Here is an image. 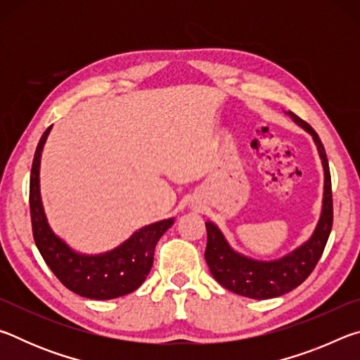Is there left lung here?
<instances>
[{
  "mask_svg": "<svg viewBox=\"0 0 360 360\" xmlns=\"http://www.w3.org/2000/svg\"><path fill=\"white\" fill-rule=\"evenodd\" d=\"M289 115L297 125H300L313 136L316 146H318L322 167H324L326 178L322 214L311 238L300 248H297L294 252L284 255L283 259L259 262L236 254L225 241L221 230L212 222H205L206 233H208L205 259L211 275L225 289L243 297L257 298V300H266V298L288 294L311 275L324 252L333 224L332 181L324 146H322L318 133L311 129V125H308L294 112L289 111Z\"/></svg>",
  "mask_w": 360,
  "mask_h": 360,
  "instance_id": "left-lung-1",
  "label": "left lung"
}]
</instances>
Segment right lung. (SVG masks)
Listing matches in <instances>:
<instances>
[{
	"instance_id": "1",
	"label": "right lung",
	"mask_w": 360,
	"mask_h": 360,
	"mask_svg": "<svg viewBox=\"0 0 360 360\" xmlns=\"http://www.w3.org/2000/svg\"><path fill=\"white\" fill-rule=\"evenodd\" d=\"M51 129L49 127L39 139L30 176V214L36 246L58 281L75 294L94 300H109L130 294L149 275L157 241L172 227L174 219L146 225L106 254L82 255L71 251L49 229L39 197L41 152Z\"/></svg>"
}]
</instances>
